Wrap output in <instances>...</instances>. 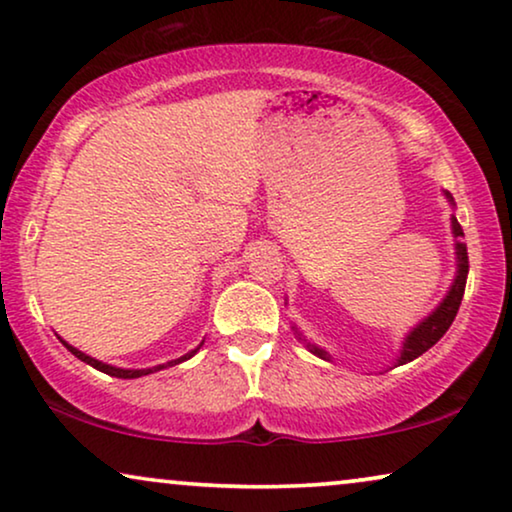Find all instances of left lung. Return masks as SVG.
<instances>
[{
    "label": "left lung",
    "mask_w": 512,
    "mask_h": 512,
    "mask_svg": "<svg viewBox=\"0 0 512 512\" xmlns=\"http://www.w3.org/2000/svg\"><path fill=\"white\" fill-rule=\"evenodd\" d=\"M445 195H447V200H450V205H454L452 195L450 193H445ZM452 233H454V237H457V277H454L450 293H447V296L443 298V303L436 307V312H431L429 317L422 321V324H417L408 333V338H405V342H403L401 356H398V366H403V363H408L412 359H417V356H422L424 352H429V349L447 333V328L452 326L454 317H457L461 298H464V289H466L468 251H466V244L461 242L464 230H461L459 221L454 219V216H452ZM296 333H298V328H296ZM298 338L303 340V335L298 333ZM307 349H310L312 354H317L319 359L331 361V356H328L324 349H319L317 345H310V342H307Z\"/></svg>",
    "instance_id": "left-lung-1"
}]
</instances>
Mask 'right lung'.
<instances>
[{
  "mask_svg": "<svg viewBox=\"0 0 512 512\" xmlns=\"http://www.w3.org/2000/svg\"><path fill=\"white\" fill-rule=\"evenodd\" d=\"M62 345H65L69 352H72L76 359H81L83 363H88V366H93V368H97L100 370V373H107V375H111V377H121V380H135V377H142V375H149V373H156V370H160V368H167V366H177V363H181V361H186V359H191V356L198 352V349H193V352H188L186 356H181V359H174V361H167V363H163V366H153V368H144V370H125V368H116V366H109V363H102V361H97V359H93V356H88V354H83V352H79V349L76 347H72V345H67L65 340H62Z\"/></svg>",
  "mask_w": 512,
  "mask_h": 512,
  "instance_id": "add662e5",
  "label": "right lung"
}]
</instances>
